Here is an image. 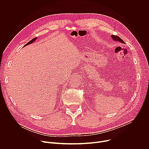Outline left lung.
<instances>
[{
	"mask_svg": "<svg viewBox=\"0 0 149 149\" xmlns=\"http://www.w3.org/2000/svg\"><path fill=\"white\" fill-rule=\"evenodd\" d=\"M111 37H112V38L113 39V40H116V41H118V42H121V43H123V44H125V42H124L119 36H117V35H111Z\"/></svg>",
	"mask_w": 149,
	"mask_h": 149,
	"instance_id": "1",
	"label": "left lung"
}]
</instances>
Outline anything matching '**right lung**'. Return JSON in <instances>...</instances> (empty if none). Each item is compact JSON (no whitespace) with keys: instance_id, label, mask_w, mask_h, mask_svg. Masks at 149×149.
Wrapping results in <instances>:
<instances>
[{"instance_id":"add662e5","label":"right lung","mask_w":149,"mask_h":149,"mask_svg":"<svg viewBox=\"0 0 149 149\" xmlns=\"http://www.w3.org/2000/svg\"><path fill=\"white\" fill-rule=\"evenodd\" d=\"M36 39H37V37H35V38H34L33 39H32V40H31L29 42H28V43H27V44H26L25 45H24V47H25V46H26V45H29V44H32V42H34V41H35V40Z\"/></svg>"}]
</instances>
